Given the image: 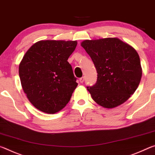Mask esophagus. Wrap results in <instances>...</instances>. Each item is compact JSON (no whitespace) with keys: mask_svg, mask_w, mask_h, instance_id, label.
<instances>
[{"mask_svg":"<svg viewBox=\"0 0 155 155\" xmlns=\"http://www.w3.org/2000/svg\"><path fill=\"white\" fill-rule=\"evenodd\" d=\"M84 79H85V78L84 77H82L81 78H80V83H83L84 82Z\"/></svg>","mask_w":155,"mask_h":155,"instance_id":"obj_1","label":"esophagus"}]
</instances>
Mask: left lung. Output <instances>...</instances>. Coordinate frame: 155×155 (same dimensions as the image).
I'll list each match as a JSON object with an SVG mask.
<instances>
[{
    "label": "left lung",
    "mask_w": 155,
    "mask_h": 155,
    "mask_svg": "<svg viewBox=\"0 0 155 155\" xmlns=\"http://www.w3.org/2000/svg\"><path fill=\"white\" fill-rule=\"evenodd\" d=\"M92 59L97 80L87 90L98 105L113 108L122 104L140 83L142 68L138 53L117 38L85 40L81 42Z\"/></svg>",
    "instance_id": "1"
}]
</instances>
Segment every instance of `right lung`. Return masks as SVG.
Listing matches in <instances>:
<instances>
[{"instance_id":"1","label":"right lung","mask_w":155,"mask_h":155,"mask_svg":"<svg viewBox=\"0 0 155 155\" xmlns=\"http://www.w3.org/2000/svg\"><path fill=\"white\" fill-rule=\"evenodd\" d=\"M76 40H40L28 49L19 64L20 82L28 100L47 114L67 104L78 86L68 58Z\"/></svg>"}]
</instances>
